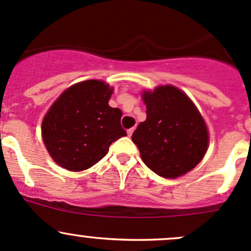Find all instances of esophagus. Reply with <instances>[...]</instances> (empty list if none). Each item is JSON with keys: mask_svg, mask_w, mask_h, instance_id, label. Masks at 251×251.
I'll return each instance as SVG.
<instances>
[{"mask_svg": "<svg viewBox=\"0 0 251 251\" xmlns=\"http://www.w3.org/2000/svg\"><path fill=\"white\" fill-rule=\"evenodd\" d=\"M134 130H135V128H130V129H128V130H126V134H128V136H129V137H130L131 135H133Z\"/></svg>", "mask_w": 251, "mask_h": 251, "instance_id": "obj_1", "label": "esophagus"}]
</instances>
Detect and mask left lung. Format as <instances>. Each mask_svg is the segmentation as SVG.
<instances>
[{
  "mask_svg": "<svg viewBox=\"0 0 251 251\" xmlns=\"http://www.w3.org/2000/svg\"><path fill=\"white\" fill-rule=\"evenodd\" d=\"M147 118L131 140L153 172L177 178L198 165L208 148V130L189 97L171 85L142 94Z\"/></svg>",
  "mask_w": 251,
  "mask_h": 251,
  "instance_id": "left-lung-1",
  "label": "left lung"
}]
</instances>
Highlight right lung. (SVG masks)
Wrapping results in <instances>:
<instances>
[{
  "label": "right lung",
  "instance_id": "obj_1",
  "mask_svg": "<svg viewBox=\"0 0 251 251\" xmlns=\"http://www.w3.org/2000/svg\"><path fill=\"white\" fill-rule=\"evenodd\" d=\"M112 92L104 81L87 80L58 97L42 123L43 141L55 163L69 171H82L126 135L121 126L122 111L109 105Z\"/></svg>",
  "mask_w": 251,
  "mask_h": 251
}]
</instances>
